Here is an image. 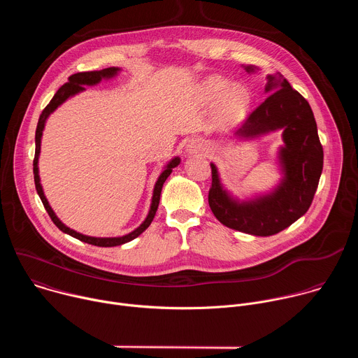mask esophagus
<instances>
[{"label": "esophagus", "mask_w": 358, "mask_h": 358, "mask_svg": "<svg viewBox=\"0 0 358 358\" xmlns=\"http://www.w3.org/2000/svg\"><path fill=\"white\" fill-rule=\"evenodd\" d=\"M206 144H203V141L201 138H192L188 141L187 147H185V151L188 152L189 156H196V155H201V152L206 151Z\"/></svg>", "instance_id": "esophagus-1"}]
</instances>
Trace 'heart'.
<instances>
[{"label": "heart", "mask_w": 358, "mask_h": 358, "mask_svg": "<svg viewBox=\"0 0 358 358\" xmlns=\"http://www.w3.org/2000/svg\"><path fill=\"white\" fill-rule=\"evenodd\" d=\"M198 96L206 105H214L218 101V117L225 124L239 123L245 117L252 99L245 85H231L227 78L218 75L210 76L199 83Z\"/></svg>", "instance_id": "heart-1"}]
</instances>
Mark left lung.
<instances>
[{
  "label": "left lung",
  "instance_id": "obj_1",
  "mask_svg": "<svg viewBox=\"0 0 358 358\" xmlns=\"http://www.w3.org/2000/svg\"><path fill=\"white\" fill-rule=\"evenodd\" d=\"M243 66V65H242ZM248 73L259 68L243 66ZM269 96L234 133V138L253 140L282 131L283 144L276 152L279 182L269 191L243 199L225 188L218 169L211 163V211L225 227L255 236L275 235L308 213L323 170V147L310 105L276 72L266 76Z\"/></svg>",
  "mask_w": 358,
  "mask_h": 358
}]
</instances>
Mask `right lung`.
Here are the masks:
<instances>
[{"instance_id":"right-lung-1","label":"right lung","mask_w":358,"mask_h":358,"mask_svg":"<svg viewBox=\"0 0 358 358\" xmlns=\"http://www.w3.org/2000/svg\"><path fill=\"white\" fill-rule=\"evenodd\" d=\"M120 68L117 66H112V68H106V69H101V71H92V72H79V73H75L72 76H69L68 82L59 87V90L55 93V96L52 97V100L49 101V105L42 110L41 116H39V120H38V126H36V131H35V159H34V180H35V188H36V192L43 203V207L46 210V213L49 214L50 220L54 221V224L65 234L82 241V242H86V243H90V245H94V246H101V248H110V246H119V245H123V243H127L130 241H133L134 238H137L138 235H141L151 224L152 218H155L156 215V211L159 208V202H160V195H162V189H163V185L166 182V180L169 178V176L173 173V169H176L181 159L178 156L173 157L166 166H164V170L162 171V174L159 176L156 184H155V189H152V196H151V203H150V210H148V214L147 217L144 218V221L131 232L123 235V236H109V238H99V236H89V235H83L80 232H76L75 229H71L69 227H66L58 217L57 214L54 213L52 207L49 206V202L43 194V188H42V184H41V178H39V167H38V162H39V152H41V140H42V133H43V129H45V124H46V120L48 117L52 115L61 105H64L65 101L68 99H71L72 96L80 93L85 90V86H96L99 85L101 80H110L113 78H116L119 73H120Z\"/></svg>"}]
</instances>
